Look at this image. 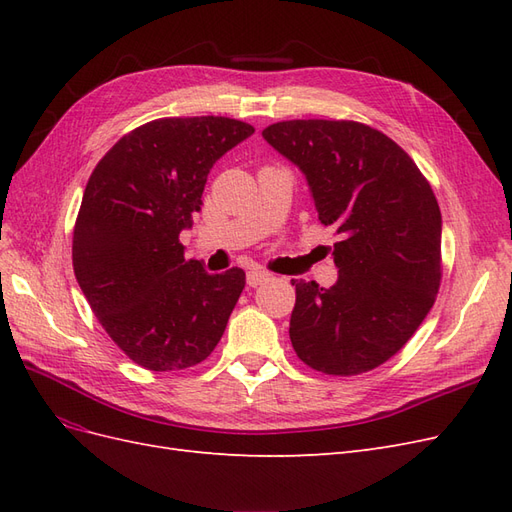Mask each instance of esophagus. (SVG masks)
I'll use <instances>...</instances> for the list:
<instances>
[{
    "label": "esophagus",
    "instance_id": "esophagus-1",
    "mask_svg": "<svg viewBox=\"0 0 512 512\" xmlns=\"http://www.w3.org/2000/svg\"><path fill=\"white\" fill-rule=\"evenodd\" d=\"M271 277H273L271 273H267V271H262V269L254 267V269L247 271V284H250V286H260V284L269 282Z\"/></svg>",
    "mask_w": 512,
    "mask_h": 512
}]
</instances>
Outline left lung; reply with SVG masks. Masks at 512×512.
I'll return each mask as SVG.
<instances>
[{
	"label": "left lung",
	"instance_id": "1",
	"mask_svg": "<svg viewBox=\"0 0 512 512\" xmlns=\"http://www.w3.org/2000/svg\"><path fill=\"white\" fill-rule=\"evenodd\" d=\"M262 138L305 175L331 226L337 282L292 280L290 342L322 374L389 361L421 327L440 288L442 215L431 185L389 136L356 121L294 119Z\"/></svg>",
	"mask_w": 512,
	"mask_h": 512
}]
</instances>
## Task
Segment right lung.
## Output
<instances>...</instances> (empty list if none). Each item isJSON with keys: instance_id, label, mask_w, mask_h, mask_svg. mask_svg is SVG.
<instances>
[{"instance_id": "add662e5", "label": "right lung", "mask_w": 512, "mask_h": 512, "mask_svg": "<svg viewBox=\"0 0 512 512\" xmlns=\"http://www.w3.org/2000/svg\"><path fill=\"white\" fill-rule=\"evenodd\" d=\"M254 134L228 117H170L132 130L83 194L72 265L104 331L151 371L192 367L218 346L245 273L185 260L181 230L203 205L213 164Z\"/></svg>"}]
</instances>
